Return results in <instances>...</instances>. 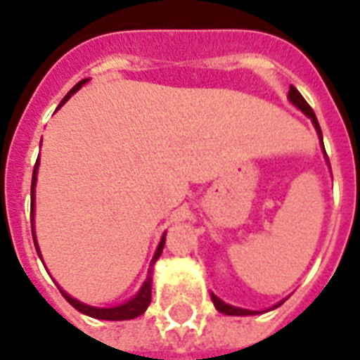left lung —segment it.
Wrapping results in <instances>:
<instances>
[{"label":"left lung","mask_w":360,"mask_h":360,"mask_svg":"<svg viewBox=\"0 0 360 360\" xmlns=\"http://www.w3.org/2000/svg\"><path fill=\"white\" fill-rule=\"evenodd\" d=\"M288 99H290L292 103L296 105L297 109L303 110V112H305L307 116H309V118L312 120V124H314V127H316L318 134H320V140H322V129H320V124H318L316 114H314V110L311 109V105L307 103L305 98H303V96L300 94V92H297V89H294L292 84H290V90H288ZM210 297H212V303H214L216 309H218V311H220V312H224V314H229V316H248V314H257V312L248 311V309H238V307L227 305V303L221 302L220 297H216L214 294H210ZM281 303H277L276 307H279V305H281Z\"/></svg>","instance_id":"obj_1"}]
</instances>
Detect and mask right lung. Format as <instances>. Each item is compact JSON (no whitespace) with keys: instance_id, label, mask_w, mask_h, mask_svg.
I'll list each match as a JSON object with an SVG mask.
<instances>
[{"instance_id":"1","label":"right lung","mask_w":360,"mask_h":360,"mask_svg":"<svg viewBox=\"0 0 360 360\" xmlns=\"http://www.w3.org/2000/svg\"><path fill=\"white\" fill-rule=\"evenodd\" d=\"M86 81H89V79L79 81L74 89L70 90L68 94H66V98L60 101V105L66 103V99L74 94V92H77V90L81 89V86H83ZM60 105H58V107H60ZM37 172H38V160H37V165H34V170H33V181H31V220H33V212H34V185H37ZM33 240L37 242V238H34V231H33ZM165 240H166V236H162V240H160L159 248H157L153 259H151V264H153V262L160 257V253H162ZM34 248H37V251H38L37 244H34ZM38 253H40V251H38ZM60 294H63L64 300H66L70 305L75 307L79 312H83V314H86V316L98 318V320H133V318L140 316L142 312H146V309H148V305H150V302H151V268H150V271H148V279L144 281V285H142V288H140L139 294H136V296H134L131 302L124 303V305L110 307V309H98V307H90V305H84V303L77 302V300L70 297L68 294L63 290H60Z\"/></svg>"}]
</instances>
